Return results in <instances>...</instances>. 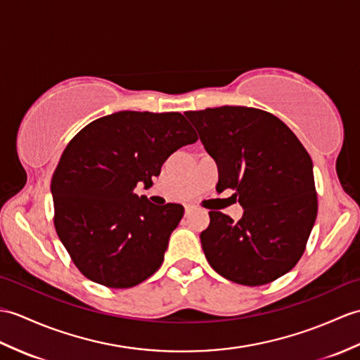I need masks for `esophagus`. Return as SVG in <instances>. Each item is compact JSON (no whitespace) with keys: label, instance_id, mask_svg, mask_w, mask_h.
I'll use <instances>...</instances> for the list:
<instances>
[{"label":"esophagus","instance_id":"obj_1","mask_svg":"<svg viewBox=\"0 0 360 360\" xmlns=\"http://www.w3.org/2000/svg\"><path fill=\"white\" fill-rule=\"evenodd\" d=\"M193 210H195L193 205H186V214H190Z\"/></svg>","mask_w":360,"mask_h":360}]
</instances>
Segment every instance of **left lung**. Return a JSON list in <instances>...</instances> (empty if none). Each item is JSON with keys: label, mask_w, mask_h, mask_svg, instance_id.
<instances>
[{"label": "left lung", "mask_w": 360, "mask_h": 360, "mask_svg": "<svg viewBox=\"0 0 360 360\" xmlns=\"http://www.w3.org/2000/svg\"><path fill=\"white\" fill-rule=\"evenodd\" d=\"M218 164L216 190H235L238 222L210 212L200 233L208 264L225 279L256 287L302 257L317 216L313 162L285 124L261 108L222 105L186 112Z\"/></svg>", "instance_id": "8db88e82"}]
</instances>
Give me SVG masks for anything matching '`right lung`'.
I'll list each match as a JSON object with an SVG mask.
<instances>
[{"label": "right lung", "mask_w": 360, "mask_h": 360, "mask_svg": "<svg viewBox=\"0 0 360 360\" xmlns=\"http://www.w3.org/2000/svg\"><path fill=\"white\" fill-rule=\"evenodd\" d=\"M198 141L178 112L122 110L91 121L67 144L52 176L53 224L87 279L130 288L164 261L181 204L155 205L138 196L172 153Z\"/></svg>", "instance_id": "obj_1"}]
</instances>
